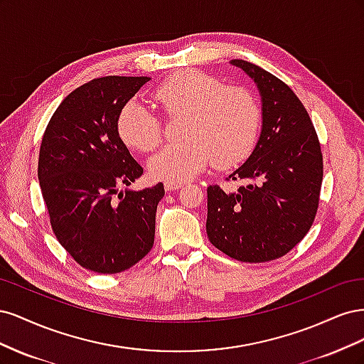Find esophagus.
<instances>
[{
	"label": "esophagus",
	"instance_id": "obj_1",
	"mask_svg": "<svg viewBox=\"0 0 364 364\" xmlns=\"http://www.w3.org/2000/svg\"><path fill=\"white\" fill-rule=\"evenodd\" d=\"M185 183H182V182H174V181H165L164 182V188L167 190V191H174V190H179V188H182Z\"/></svg>",
	"mask_w": 364,
	"mask_h": 364
}]
</instances>
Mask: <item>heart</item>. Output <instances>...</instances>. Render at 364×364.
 <instances>
[{
  "label": "heart",
  "mask_w": 364,
  "mask_h": 364,
  "mask_svg": "<svg viewBox=\"0 0 364 364\" xmlns=\"http://www.w3.org/2000/svg\"><path fill=\"white\" fill-rule=\"evenodd\" d=\"M155 97L167 114L188 117L183 129L186 141L165 146L149 161L155 179L185 182L211 161L217 167L240 162L255 146L261 107L245 87H225L213 75L186 70L162 82ZM118 134L130 149L149 153L161 142V119L147 105L132 100L121 109Z\"/></svg>",
  "instance_id": "1"
}]
</instances>
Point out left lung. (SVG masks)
<instances>
[{
  "mask_svg": "<svg viewBox=\"0 0 364 364\" xmlns=\"http://www.w3.org/2000/svg\"><path fill=\"white\" fill-rule=\"evenodd\" d=\"M243 70L261 97V132L246 162L229 176L237 191L208 186L206 234L228 257L266 262L290 252L310 230L323 178L321 144L304 105L278 77L250 62Z\"/></svg>",
  "mask_w": 364,
  "mask_h": 364,
  "instance_id": "obj_1",
  "label": "left lung"
}]
</instances>
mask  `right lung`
<instances>
[{
  "instance_id": "1",
  "label": "right lung",
  "mask_w": 364,
  "mask_h": 364,
  "mask_svg": "<svg viewBox=\"0 0 364 364\" xmlns=\"http://www.w3.org/2000/svg\"><path fill=\"white\" fill-rule=\"evenodd\" d=\"M149 80L107 75L82 85L65 97L42 138L38 178L51 228L70 255L97 273L130 269L155 241L164 185L129 188L142 167L118 134L121 109Z\"/></svg>"
}]
</instances>
